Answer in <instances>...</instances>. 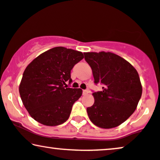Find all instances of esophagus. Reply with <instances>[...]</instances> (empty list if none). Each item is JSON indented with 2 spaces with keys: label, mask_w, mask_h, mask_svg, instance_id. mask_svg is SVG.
I'll list each match as a JSON object with an SVG mask.
<instances>
[{
  "label": "esophagus",
  "mask_w": 160,
  "mask_h": 160,
  "mask_svg": "<svg viewBox=\"0 0 160 160\" xmlns=\"http://www.w3.org/2000/svg\"><path fill=\"white\" fill-rule=\"evenodd\" d=\"M88 93V90H82V94L85 95V94H87Z\"/></svg>",
  "instance_id": "1"
}]
</instances>
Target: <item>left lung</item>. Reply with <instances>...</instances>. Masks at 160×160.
Here are the masks:
<instances>
[{
  "label": "left lung",
  "instance_id": "left-lung-1",
  "mask_svg": "<svg viewBox=\"0 0 160 160\" xmlns=\"http://www.w3.org/2000/svg\"><path fill=\"white\" fill-rule=\"evenodd\" d=\"M85 60L92 69L94 83L102 90L92 94L94 103L87 108L90 120L102 128L124 122L134 111L142 88L138 72L121 57L111 52H86Z\"/></svg>",
  "mask_w": 160,
  "mask_h": 160
}]
</instances>
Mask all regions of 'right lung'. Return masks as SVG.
<instances>
[{
	"instance_id": "add662e5",
	"label": "right lung",
	"mask_w": 160,
	"mask_h": 160,
	"mask_svg": "<svg viewBox=\"0 0 160 160\" xmlns=\"http://www.w3.org/2000/svg\"><path fill=\"white\" fill-rule=\"evenodd\" d=\"M83 58L82 52L62 46L48 50L30 62L19 86L22 102L32 118L41 124L56 126L65 122L80 88H68L71 70Z\"/></svg>"
}]
</instances>
